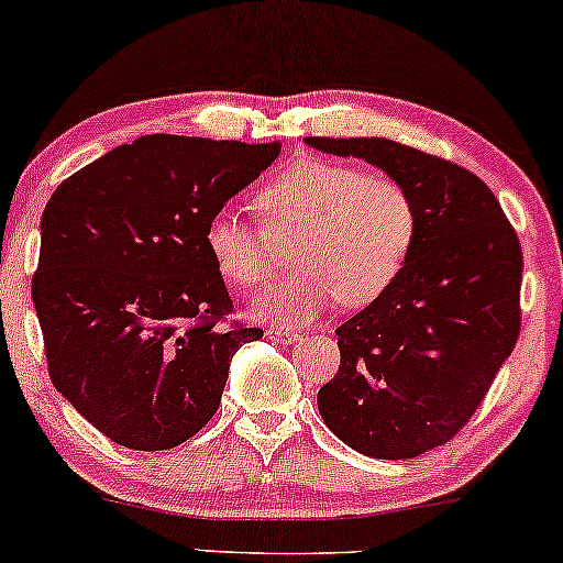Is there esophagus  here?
Instances as JSON below:
<instances>
[{
  "label": "esophagus",
  "mask_w": 563,
  "mask_h": 563,
  "mask_svg": "<svg viewBox=\"0 0 563 563\" xmlns=\"http://www.w3.org/2000/svg\"><path fill=\"white\" fill-rule=\"evenodd\" d=\"M266 335L272 338V341L282 343V345H291V343H297V341H299V335H297V333H291V330H282V328H268V330H266Z\"/></svg>",
  "instance_id": "34e87169"
}]
</instances>
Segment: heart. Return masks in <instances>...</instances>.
Here are the masks:
<instances>
[{"label":"heart","instance_id":"1","mask_svg":"<svg viewBox=\"0 0 563 563\" xmlns=\"http://www.w3.org/2000/svg\"><path fill=\"white\" fill-rule=\"evenodd\" d=\"M264 228L233 210L207 220L205 249L222 279L256 287L266 279L276 241L297 235L289 279L251 299L253 318L279 328L318 318L333 299L364 307L379 299L410 258L418 241V207L387 174L328 158H297L253 197Z\"/></svg>","mask_w":563,"mask_h":563}]
</instances>
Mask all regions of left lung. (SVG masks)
<instances>
[{
	"label": "left lung",
	"instance_id": "1",
	"mask_svg": "<svg viewBox=\"0 0 563 563\" xmlns=\"http://www.w3.org/2000/svg\"><path fill=\"white\" fill-rule=\"evenodd\" d=\"M364 158L410 191L418 241L397 282L335 330L341 368L318 391L325 426L372 459H415L466 426L520 335L522 251L466 168L387 137H305Z\"/></svg>",
	"mask_w": 563,
	"mask_h": 563
}]
</instances>
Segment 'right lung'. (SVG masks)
I'll list each match as a JSON object with an SVG mask.
<instances>
[{
  "instance_id": "obj_1",
  "label": "right lung",
  "mask_w": 563,
  "mask_h": 563,
  "mask_svg": "<svg viewBox=\"0 0 563 563\" xmlns=\"http://www.w3.org/2000/svg\"><path fill=\"white\" fill-rule=\"evenodd\" d=\"M282 143L143 135L68 176L41 220L33 302L53 387L99 433L166 451L218 412L261 328L233 312L205 228Z\"/></svg>"
}]
</instances>
